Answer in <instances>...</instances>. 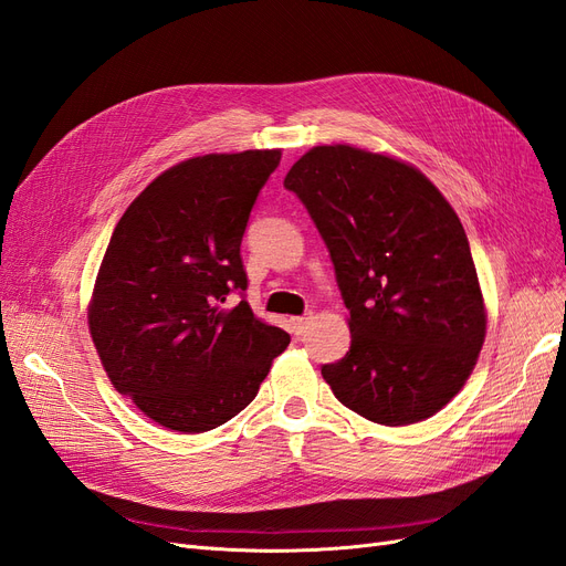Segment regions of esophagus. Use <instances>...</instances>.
I'll list each match as a JSON object with an SVG mask.
<instances>
[{"mask_svg":"<svg viewBox=\"0 0 566 566\" xmlns=\"http://www.w3.org/2000/svg\"><path fill=\"white\" fill-rule=\"evenodd\" d=\"M312 314H304V316H295V318H290V331H293L295 335H302L306 328H310V323H312Z\"/></svg>","mask_w":566,"mask_h":566,"instance_id":"34e87169","label":"esophagus"}]
</instances>
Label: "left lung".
<instances>
[{"instance_id":"obj_1","label":"left lung","mask_w":566,"mask_h":566,"mask_svg":"<svg viewBox=\"0 0 566 566\" xmlns=\"http://www.w3.org/2000/svg\"><path fill=\"white\" fill-rule=\"evenodd\" d=\"M314 219L349 310L352 347L321 366L339 403L373 422H420L465 385L486 312L465 229L420 169L316 146L283 181Z\"/></svg>"}]
</instances>
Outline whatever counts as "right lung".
Segmentation results:
<instances>
[{
  "mask_svg": "<svg viewBox=\"0 0 566 566\" xmlns=\"http://www.w3.org/2000/svg\"><path fill=\"white\" fill-rule=\"evenodd\" d=\"M281 150L210 153L169 167L119 217L90 304L113 387L167 430H214L256 397L290 335L243 293L241 241ZM231 292L242 295L233 307Z\"/></svg>",
  "mask_w": 566,
  "mask_h": 566,
  "instance_id": "add662e5",
  "label": "right lung"
}]
</instances>
